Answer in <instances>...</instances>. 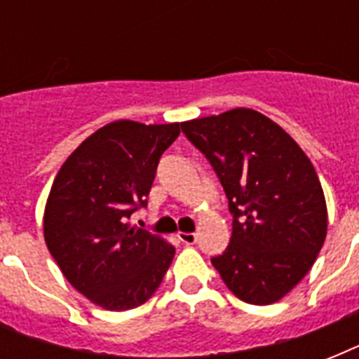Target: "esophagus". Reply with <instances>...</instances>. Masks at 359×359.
Wrapping results in <instances>:
<instances>
[{"mask_svg": "<svg viewBox=\"0 0 359 359\" xmlns=\"http://www.w3.org/2000/svg\"><path fill=\"white\" fill-rule=\"evenodd\" d=\"M179 240L182 242V244L186 245H194L197 242V235L196 233H179Z\"/></svg>", "mask_w": 359, "mask_h": 359, "instance_id": "obj_1", "label": "esophagus"}]
</instances>
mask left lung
<instances>
[{"label":"left lung","mask_w":359,"mask_h":359,"mask_svg":"<svg viewBox=\"0 0 359 359\" xmlns=\"http://www.w3.org/2000/svg\"><path fill=\"white\" fill-rule=\"evenodd\" d=\"M180 128L207 156L229 199L233 235L214 268L240 300H281L311 270L328 231L311 160L279 124L250 108L186 121Z\"/></svg>","instance_id":"1"}]
</instances>
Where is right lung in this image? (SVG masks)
I'll return each instance as SVG.
<instances>
[{
    "label": "right lung",
    "instance_id": "1",
    "mask_svg": "<svg viewBox=\"0 0 359 359\" xmlns=\"http://www.w3.org/2000/svg\"><path fill=\"white\" fill-rule=\"evenodd\" d=\"M179 123L114 121L91 134L53 180L44 240L78 292L108 311L145 304L162 283L175 248L130 216L147 205L158 162Z\"/></svg>",
    "mask_w": 359,
    "mask_h": 359
}]
</instances>
